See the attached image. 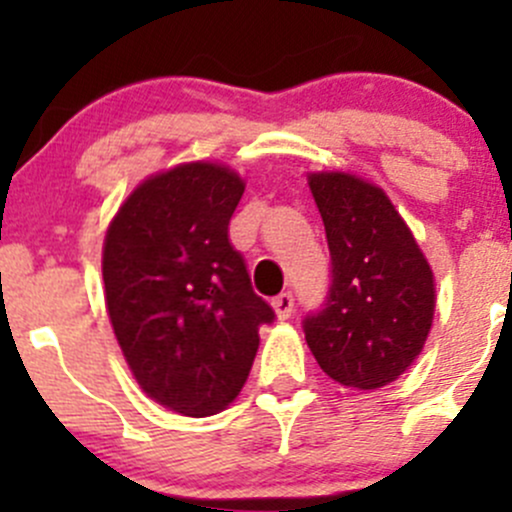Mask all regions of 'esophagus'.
<instances>
[{
    "label": "esophagus",
    "mask_w": 512,
    "mask_h": 512,
    "mask_svg": "<svg viewBox=\"0 0 512 512\" xmlns=\"http://www.w3.org/2000/svg\"><path fill=\"white\" fill-rule=\"evenodd\" d=\"M272 307H275L277 319H289V317H292V312H294V297H292V292L277 294V297L272 299Z\"/></svg>",
    "instance_id": "esophagus-1"
}]
</instances>
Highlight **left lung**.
I'll return each mask as SVG.
<instances>
[{
	"label": "left lung",
	"instance_id": "obj_1",
	"mask_svg": "<svg viewBox=\"0 0 512 512\" xmlns=\"http://www.w3.org/2000/svg\"><path fill=\"white\" fill-rule=\"evenodd\" d=\"M332 255L327 299L302 322L314 359L342 386L399 379L431 332L436 289L386 193L349 173L309 175Z\"/></svg>",
	"mask_w": 512,
	"mask_h": 512
}]
</instances>
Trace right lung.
<instances>
[{"instance_id": "1", "label": "right lung", "mask_w": 512, "mask_h": 512, "mask_svg": "<svg viewBox=\"0 0 512 512\" xmlns=\"http://www.w3.org/2000/svg\"><path fill=\"white\" fill-rule=\"evenodd\" d=\"M242 193L225 165H178L143 180L106 232L113 334L141 389L175 414L223 411L275 319L227 237Z\"/></svg>"}]
</instances>
